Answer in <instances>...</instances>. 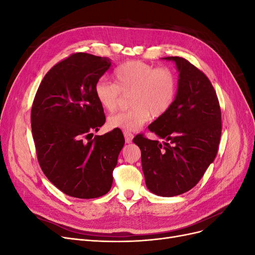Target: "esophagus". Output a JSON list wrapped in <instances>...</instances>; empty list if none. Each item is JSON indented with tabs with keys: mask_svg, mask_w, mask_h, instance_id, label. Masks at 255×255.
<instances>
[{
	"mask_svg": "<svg viewBox=\"0 0 255 255\" xmlns=\"http://www.w3.org/2000/svg\"><path fill=\"white\" fill-rule=\"evenodd\" d=\"M123 134H125V138H126V142L127 143L132 142L133 137H134V135L132 133L128 132V130H125V132H123Z\"/></svg>",
	"mask_w": 255,
	"mask_h": 255,
	"instance_id": "1",
	"label": "esophagus"
}]
</instances>
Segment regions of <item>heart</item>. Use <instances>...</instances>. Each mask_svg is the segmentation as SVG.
Wrapping results in <instances>:
<instances>
[{
    "label": "heart",
    "mask_w": 255,
    "mask_h": 255,
    "mask_svg": "<svg viewBox=\"0 0 255 255\" xmlns=\"http://www.w3.org/2000/svg\"><path fill=\"white\" fill-rule=\"evenodd\" d=\"M114 83L99 80L95 96L104 110L114 112L119 107L122 94L128 96L132 105L125 112L109 118V127L122 130H135L151 117L158 118L172 106L177 92V78L172 69L154 67L141 60H128L113 72Z\"/></svg>",
    "instance_id": "obj_1"
}]
</instances>
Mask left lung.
I'll list each match as a JSON object with an SVG mask.
<instances>
[{
    "label": "left lung",
    "mask_w": 255,
    "mask_h": 255,
    "mask_svg": "<svg viewBox=\"0 0 255 255\" xmlns=\"http://www.w3.org/2000/svg\"><path fill=\"white\" fill-rule=\"evenodd\" d=\"M179 88L165 115L148 127L165 139L159 142L138 134L133 141L141 151L146 187L161 197L182 195L194 188L215 160L221 137V110L207 76L179 56Z\"/></svg>",
    "instance_id": "1"
}]
</instances>
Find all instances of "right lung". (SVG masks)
Here are the masks:
<instances>
[{
	"label": "right lung",
	"mask_w": 255,
	"mask_h": 255,
	"mask_svg": "<svg viewBox=\"0 0 255 255\" xmlns=\"http://www.w3.org/2000/svg\"><path fill=\"white\" fill-rule=\"evenodd\" d=\"M111 61L73 53L44 75L34 98L30 123L38 163L64 194L95 199L110 191L113 171L125 145L120 129L95 136L105 123L95 85Z\"/></svg>",
	"instance_id": "obj_1"
}]
</instances>
